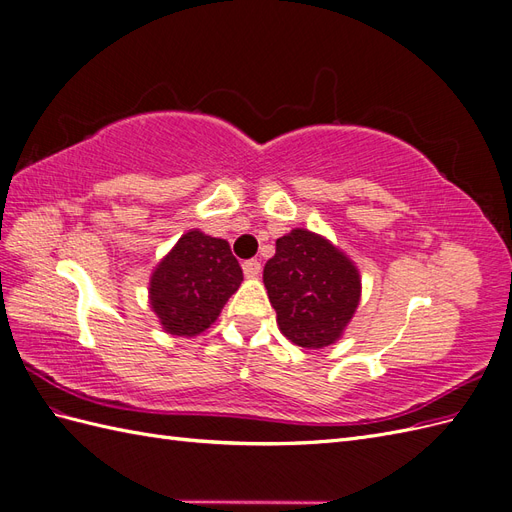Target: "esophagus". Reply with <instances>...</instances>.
Segmentation results:
<instances>
[{"label": "esophagus", "mask_w": 512, "mask_h": 512, "mask_svg": "<svg viewBox=\"0 0 512 512\" xmlns=\"http://www.w3.org/2000/svg\"><path fill=\"white\" fill-rule=\"evenodd\" d=\"M243 273L247 280H256V277L260 275V262L258 260H245L243 262Z\"/></svg>", "instance_id": "34e87169"}]
</instances>
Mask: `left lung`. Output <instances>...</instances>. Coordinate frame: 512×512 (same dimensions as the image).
<instances>
[{"instance_id": "obj_1", "label": "left lung", "mask_w": 512, "mask_h": 512, "mask_svg": "<svg viewBox=\"0 0 512 512\" xmlns=\"http://www.w3.org/2000/svg\"><path fill=\"white\" fill-rule=\"evenodd\" d=\"M277 327L292 344L318 350L342 339L361 301V273L327 237L292 228L262 271Z\"/></svg>"}]
</instances>
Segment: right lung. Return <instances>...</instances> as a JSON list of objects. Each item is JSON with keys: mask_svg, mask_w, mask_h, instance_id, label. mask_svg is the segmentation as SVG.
Instances as JSON below:
<instances>
[{"mask_svg": "<svg viewBox=\"0 0 512 512\" xmlns=\"http://www.w3.org/2000/svg\"><path fill=\"white\" fill-rule=\"evenodd\" d=\"M243 271L224 239L192 228L149 277V305L168 335L194 337L218 320Z\"/></svg>", "mask_w": 512, "mask_h": 512, "instance_id": "1", "label": "right lung"}]
</instances>
